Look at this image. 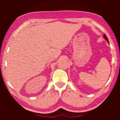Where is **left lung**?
Wrapping results in <instances>:
<instances>
[{"label": "left lung", "instance_id": "obj_1", "mask_svg": "<svg viewBox=\"0 0 120 120\" xmlns=\"http://www.w3.org/2000/svg\"><path fill=\"white\" fill-rule=\"evenodd\" d=\"M103 37H104V39H105V40H106V41H107V42H108V43L109 44V40H108V38L106 37V36L105 35V34H104V35H103Z\"/></svg>", "mask_w": 120, "mask_h": 120}]
</instances>
